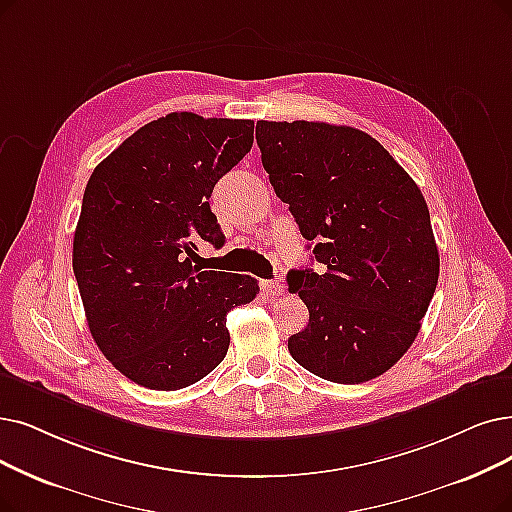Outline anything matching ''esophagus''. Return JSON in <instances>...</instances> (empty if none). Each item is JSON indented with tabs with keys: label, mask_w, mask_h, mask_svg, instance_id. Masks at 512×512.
<instances>
[{
	"label": "esophagus",
	"mask_w": 512,
	"mask_h": 512,
	"mask_svg": "<svg viewBox=\"0 0 512 512\" xmlns=\"http://www.w3.org/2000/svg\"><path fill=\"white\" fill-rule=\"evenodd\" d=\"M262 294L267 298H277L283 294V283L281 281H262Z\"/></svg>",
	"instance_id": "esophagus-1"
}]
</instances>
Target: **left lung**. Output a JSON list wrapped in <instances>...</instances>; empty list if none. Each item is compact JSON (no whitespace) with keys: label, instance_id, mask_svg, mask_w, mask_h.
<instances>
[{"label":"left lung","instance_id":"left-lung-1","mask_svg":"<svg viewBox=\"0 0 512 512\" xmlns=\"http://www.w3.org/2000/svg\"><path fill=\"white\" fill-rule=\"evenodd\" d=\"M262 166L323 271L288 273L309 325L288 340L311 374L359 384L407 353L439 279L431 214L376 138L323 121H258Z\"/></svg>","mask_w":512,"mask_h":512}]
</instances>
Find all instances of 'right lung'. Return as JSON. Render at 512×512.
<instances>
[{"mask_svg":"<svg viewBox=\"0 0 512 512\" xmlns=\"http://www.w3.org/2000/svg\"><path fill=\"white\" fill-rule=\"evenodd\" d=\"M252 119L170 113L94 168L73 237V273L98 349L132 382L178 391L229 351L227 313L260 292L250 275L193 267L222 245L216 182L250 153Z\"/></svg>","mask_w":512,"mask_h":512,"instance_id":"1","label":"right lung"}]
</instances>
